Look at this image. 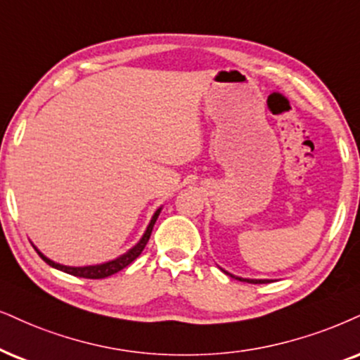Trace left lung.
I'll use <instances>...</instances> for the list:
<instances>
[{
  "mask_svg": "<svg viewBox=\"0 0 360 360\" xmlns=\"http://www.w3.org/2000/svg\"><path fill=\"white\" fill-rule=\"evenodd\" d=\"M224 272H225V270H224ZM225 274L230 275V277L237 278V281H240V282H248V283H264V282H269V281H257V278H242V277H235V275L229 274V272H225Z\"/></svg>",
  "mask_w": 360,
  "mask_h": 360,
  "instance_id": "8db88e82",
  "label": "left lung"
}]
</instances>
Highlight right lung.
<instances>
[{
  "instance_id": "right-lung-1",
  "label": "right lung",
  "mask_w": 360,
  "mask_h": 360,
  "mask_svg": "<svg viewBox=\"0 0 360 360\" xmlns=\"http://www.w3.org/2000/svg\"><path fill=\"white\" fill-rule=\"evenodd\" d=\"M160 210H162V208H158V210L155 212L153 217H152V220H150L148 227H146V230H145L143 237L140 238V242L136 243L135 247L130 248V250H128L127 254L120 255L118 259L110 260V262H105V264H100V265H86V267H68V265H61V264H56V262L50 260V259H48V257H44V255L41 254V252L38 250L37 247H34V245H33V247H34V250L38 252V255L41 257V259H43L44 262H46L48 265H51L53 269L61 270V272H66V274H70V275H75V277H83V278H105V277H110V275L117 274V272H120V270H122V269H125L127 265H130L131 262L135 260L136 257H139V255L141 254V252H143L146 242H148L150 235H152V230H153L155 221H157L158 215H160Z\"/></svg>"
}]
</instances>
